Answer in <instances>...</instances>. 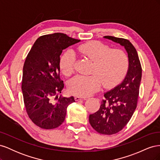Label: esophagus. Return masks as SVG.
<instances>
[{
	"instance_id": "1",
	"label": "esophagus",
	"mask_w": 160,
	"mask_h": 160,
	"mask_svg": "<svg viewBox=\"0 0 160 160\" xmlns=\"http://www.w3.org/2000/svg\"><path fill=\"white\" fill-rule=\"evenodd\" d=\"M75 101H79V100H85V99H83L81 98H79V97H75Z\"/></svg>"
}]
</instances>
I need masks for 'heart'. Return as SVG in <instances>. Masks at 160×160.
Instances as JSON below:
<instances>
[{
    "label": "heart",
    "mask_w": 160,
    "mask_h": 160,
    "mask_svg": "<svg viewBox=\"0 0 160 160\" xmlns=\"http://www.w3.org/2000/svg\"><path fill=\"white\" fill-rule=\"evenodd\" d=\"M77 52L93 62L89 76L77 75L71 79L68 90L72 95L86 98L98 91L101 81L105 88H113L124 79L129 69V58L123 51L111 49L99 41H91L77 47ZM75 56L67 51L60 60V69L65 76H70L74 71Z\"/></svg>",
    "instance_id": "heart-1"
}]
</instances>
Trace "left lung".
<instances>
[{
  "instance_id": "1",
  "label": "left lung",
  "mask_w": 160,
  "mask_h": 160,
  "mask_svg": "<svg viewBox=\"0 0 160 160\" xmlns=\"http://www.w3.org/2000/svg\"><path fill=\"white\" fill-rule=\"evenodd\" d=\"M103 38L124 47L129 58V69L122 83L104 93L105 99L101 101L99 109L89 118L96 132L112 135L128 124L137 108L142 70L137 51L129 41L112 36Z\"/></svg>"
}]
</instances>
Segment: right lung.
<instances>
[{"label": "right lung", "mask_w": 160, "mask_h": 160, "mask_svg": "<svg viewBox=\"0 0 160 160\" xmlns=\"http://www.w3.org/2000/svg\"><path fill=\"white\" fill-rule=\"evenodd\" d=\"M66 34L56 32L38 38L23 66L22 91L27 113L38 127L57 128L65 121L67 108L75 102L72 96L61 98L64 88L60 79L62 50L79 42Z\"/></svg>", "instance_id": "1"}]
</instances>
